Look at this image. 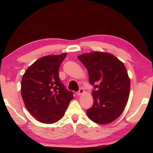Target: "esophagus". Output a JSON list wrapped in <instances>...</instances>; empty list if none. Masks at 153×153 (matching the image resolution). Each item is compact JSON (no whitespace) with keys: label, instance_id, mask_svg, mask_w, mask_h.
Segmentation results:
<instances>
[{"label":"esophagus","instance_id":"1","mask_svg":"<svg viewBox=\"0 0 153 153\" xmlns=\"http://www.w3.org/2000/svg\"><path fill=\"white\" fill-rule=\"evenodd\" d=\"M84 93V90L82 89V88H80V89H79V91H78L77 92H76V95L77 96H80L82 94H83Z\"/></svg>","mask_w":153,"mask_h":153}]
</instances>
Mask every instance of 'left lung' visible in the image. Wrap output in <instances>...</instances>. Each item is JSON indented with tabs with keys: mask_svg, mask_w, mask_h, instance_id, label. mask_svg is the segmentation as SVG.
I'll list each match as a JSON object with an SVG mask.
<instances>
[{
	"mask_svg": "<svg viewBox=\"0 0 153 153\" xmlns=\"http://www.w3.org/2000/svg\"><path fill=\"white\" fill-rule=\"evenodd\" d=\"M77 57L87 68L94 89L93 105L87 110L88 117L100 124L112 123L123 113L129 98L130 80L126 68L109 53L94 52Z\"/></svg>",
	"mask_w": 153,
	"mask_h": 153,
	"instance_id": "left-lung-1",
	"label": "left lung"
}]
</instances>
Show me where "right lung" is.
Here are the masks:
<instances>
[{
    "instance_id": "right-lung-1",
    "label": "right lung",
    "mask_w": 153,
    "mask_h": 153,
    "mask_svg": "<svg viewBox=\"0 0 153 153\" xmlns=\"http://www.w3.org/2000/svg\"><path fill=\"white\" fill-rule=\"evenodd\" d=\"M67 53L47 55L29 66L22 78L21 94L27 110L38 121L53 124L65 114L73 92L59 76V67Z\"/></svg>"
}]
</instances>
